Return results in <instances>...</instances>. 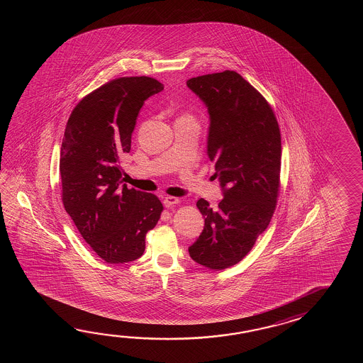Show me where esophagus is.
<instances>
[{
    "mask_svg": "<svg viewBox=\"0 0 363 363\" xmlns=\"http://www.w3.org/2000/svg\"><path fill=\"white\" fill-rule=\"evenodd\" d=\"M179 199L177 197H164V200H163V205L166 206V208H172V206H175V205H178Z\"/></svg>",
    "mask_w": 363,
    "mask_h": 363,
    "instance_id": "34e87169",
    "label": "esophagus"
}]
</instances>
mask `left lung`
<instances>
[{"mask_svg":"<svg viewBox=\"0 0 363 363\" xmlns=\"http://www.w3.org/2000/svg\"><path fill=\"white\" fill-rule=\"evenodd\" d=\"M186 85L208 108V155L223 188L218 208L197 201L205 227L188 252L201 266L223 270L252 250L275 211L280 130L270 104L236 71L192 77Z\"/></svg>","mask_w":363,"mask_h":363,"instance_id":"8db88e82","label":"left lung"}]
</instances>
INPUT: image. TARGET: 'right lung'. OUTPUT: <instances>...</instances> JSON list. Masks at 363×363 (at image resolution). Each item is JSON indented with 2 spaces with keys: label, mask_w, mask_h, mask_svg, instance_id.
<instances>
[{
  "label": "right lung",
  "mask_w": 363,
  "mask_h": 363,
  "mask_svg": "<svg viewBox=\"0 0 363 363\" xmlns=\"http://www.w3.org/2000/svg\"><path fill=\"white\" fill-rule=\"evenodd\" d=\"M162 89L153 77H118L79 101L66 124L62 202L85 242L108 263L140 258L147 232L161 218L160 199L122 184L119 164L131 150L140 108Z\"/></svg>",
  "instance_id": "1"
}]
</instances>
